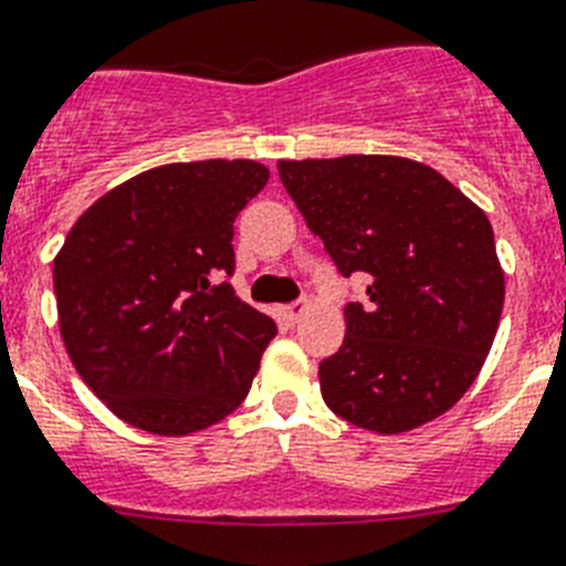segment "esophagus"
Wrapping results in <instances>:
<instances>
[{
  "instance_id": "34e87169",
  "label": "esophagus",
  "mask_w": 566,
  "mask_h": 566,
  "mask_svg": "<svg viewBox=\"0 0 566 566\" xmlns=\"http://www.w3.org/2000/svg\"><path fill=\"white\" fill-rule=\"evenodd\" d=\"M305 311H307L305 298H296V302H291V305L282 307V316H284V322H287V325H296V322L305 316Z\"/></svg>"
}]
</instances>
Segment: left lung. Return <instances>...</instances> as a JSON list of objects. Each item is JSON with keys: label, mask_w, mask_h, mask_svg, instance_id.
Segmentation results:
<instances>
[{"label": "left lung", "mask_w": 566, "mask_h": 566, "mask_svg": "<svg viewBox=\"0 0 566 566\" xmlns=\"http://www.w3.org/2000/svg\"><path fill=\"white\" fill-rule=\"evenodd\" d=\"M279 178L345 279V339L322 359V400L342 420L400 434L469 391L503 311L495 232L431 166L391 155L279 160Z\"/></svg>", "instance_id": "obj_1"}]
</instances>
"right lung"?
<instances>
[{
    "instance_id": "right-lung-1",
    "label": "right lung",
    "mask_w": 566,
    "mask_h": 566,
    "mask_svg": "<svg viewBox=\"0 0 566 566\" xmlns=\"http://www.w3.org/2000/svg\"><path fill=\"white\" fill-rule=\"evenodd\" d=\"M270 172L255 160L166 164L106 192L54 259L65 350L135 429L180 437L244 402L275 322L241 302L232 224Z\"/></svg>"
}]
</instances>
